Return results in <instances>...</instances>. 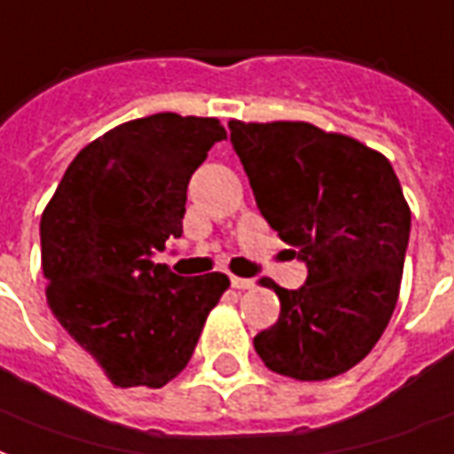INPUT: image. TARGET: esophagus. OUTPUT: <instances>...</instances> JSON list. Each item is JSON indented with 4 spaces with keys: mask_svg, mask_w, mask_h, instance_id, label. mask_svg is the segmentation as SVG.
I'll use <instances>...</instances> for the list:
<instances>
[{
    "mask_svg": "<svg viewBox=\"0 0 454 454\" xmlns=\"http://www.w3.org/2000/svg\"><path fill=\"white\" fill-rule=\"evenodd\" d=\"M231 286L238 288V291H245V288H253L254 281L253 278H243V277H231Z\"/></svg>",
    "mask_w": 454,
    "mask_h": 454,
    "instance_id": "34e87169",
    "label": "esophagus"
}]
</instances>
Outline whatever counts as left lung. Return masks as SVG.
I'll return each mask as SVG.
<instances>
[{
	"label": "left lung",
	"instance_id": "1",
	"mask_svg": "<svg viewBox=\"0 0 454 454\" xmlns=\"http://www.w3.org/2000/svg\"><path fill=\"white\" fill-rule=\"evenodd\" d=\"M228 127L262 216L308 264L298 291L260 278L281 312L254 351L294 380L337 378L371 354L397 305L411 228L399 177L380 151L310 122Z\"/></svg>",
	"mask_w": 454,
	"mask_h": 454
}]
</instances>
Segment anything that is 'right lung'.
I'll return each instance as SVG.
<instances>
[{"label":"right lung","instance_id":"right-lung-1","mask_svg":"<svg viewBox=\"0 0 454 454\" xmlns=\"http://www.w3.org/2000/svg\"><path fill=\"white\" fill-rule=\"evenodd\" d=\"M226 129L156 113L117 124L69 163L40 218L52 315L115 387H163L184 371L231 281L151 260L183 236L187 183Z\"/></svg>","mask_w":454,"mask_h":454}]
</instances>
